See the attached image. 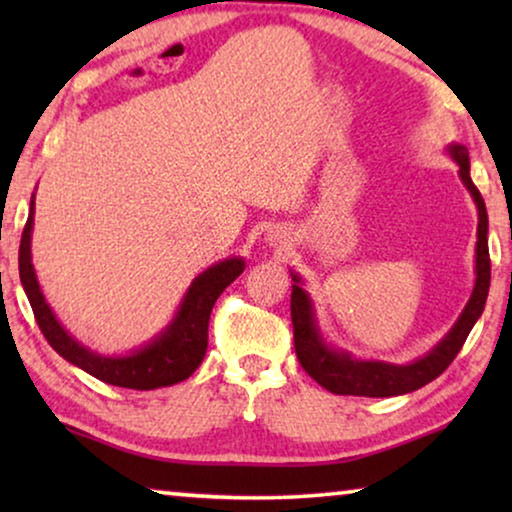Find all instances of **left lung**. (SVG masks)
I'll use <instances>...</instances> for the list:
<instances>
[{"instance_id":"left-lung-1","label":"left lung","mask_w":512,"mask_h":512,"mask_svg":"<svg viewBox=\"0 0 512 512\" xmlns=\"http://www.w3.org/2000/svg\"><path fill=\"white\" fill-rule=\"evenodd\" d=\"M452 158L459 163V174L468 191H471L475 205H478V247H475V289L468 300L466 310L461 312L457 324L447 333L440 345L410 366H389V363L377 361H354L347 354H338L328 349L319 338L317 326H314L312 305L307 293L293 284L291 291V321H293V345L296 356L305 373L319 382L321 387L340 396H401L415 391L443 373L454 361L459 349L471 333V328L485 310V300L489 293V279H492V263H489L487 247V209L485 200L471 179V163H468V149L461 144L450 146ZM298 282V277L293 275Z\"/></svg>"}]
</instances>
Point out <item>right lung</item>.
<instances>
[{"instance_id":"obj_1","label":"right lung","mask_w":512,"mask_h":512,"mask_svg":"<svg viewBox=\"0 0 512 512\" xmlns=\"http://www.w3.org/2000/svg\"><path fill=\"white\" fill-rule=\"evenodd\" d=\"M32 214H34V200L30 202V216L23 228V237H20V249H18V270H20V282L30 300L34 319L44 333L55 352L62 359H67L74 366L86 370L97 380L114 384V387L125 389H139L149 391L158 387H170L186 377L195 373V368L200 366L207 352V326H209V314L216 298L221 296L223 289L230 282H235V277L242 275L244 261L242 258H228L212 265V268L202 272L200 277H195V282L188 289L184 303H181L177 319L172 321V326L160 335L158 340H153L149 347L139 349V352L130 356H100L93 354L90 349L81 347L72 335H67L65 328L58 324V319L53 317L51 307L46 305L44 293L39 291L37 277H34L32 261H30V233H32Z\"/></svg>"}]
</instances>
